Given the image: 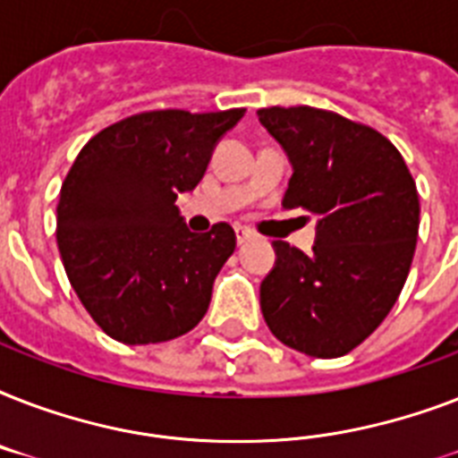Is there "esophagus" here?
I'll return each instance as SVG.
<instances>
[{
	"mask_svg": "<svg viewBox=\"0 0 458 458\" xmlns=\"http://www.w3.org/2000/svg\"><path fill=\"white\" fill-rule=\"evenodd\" d=\"M235 235H237V244H244L247 240H251V237H254V233H251L250 228H242V225H237Z\"/></svg>",
	"mask_w": 458,
	"mask_h": 458,
	"instance_id": "1",
	"label": "esophagus"
}]
</instances>
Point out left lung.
Listing matches in <instances>:
<instances>
[{
    "label": "left lung",
    "mask_w": 458,
    "mask_h": 458,
    "mask_svg": "<svg viewBox=\"0 0 458 458\" xmlns=\"http://www.w3.org/2000/svg\"><path fill=\"white\" fill-rule=\"evenodd\" d=\"M259 121L293 164L285 208L318 216L311 254L276 240L261 311L283 344L316 359L359 347L411 268L419 192L404 158L369 125L313 106H268Z\"/></svg>",
    "instance_id": "left-lung-1"
}]
</instances>
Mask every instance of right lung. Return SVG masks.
Wrapping results in <instances>:
<instances>
[{
    "label": "right lung",
    "mask_w": 458,
    "mask_h": 458,
    "mask_svg": "<svg viewBox=\"0 0 458 458\" xmlns=\"http://www.w3.org/2000/svg\"><path fill=\"white\" fill-rule=\"evenodd\" d=\"M244 109H161L104 128L61 185L56 244L78 300L123 344L190 333L235 251V230L190 233L175 199L197 187L216 142Z\"/></svg>",
    "instance_id": "1"
}]
</instances>
